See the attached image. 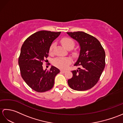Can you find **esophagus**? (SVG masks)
Wrapping results in <instances>:
<instances>
[{"label":"esophagus","mask_w":123,"mask_h":123,"mask_svg":"<svg viewBox=\"0 0 123 123\" xmlns=\"http://www.w3.org/2000/svg\"><path fill=\"white\" fill-rule=\"evenodd\" d=\"M60 71H61V72H62V73H65L66 72V71H65V70H60Z\"/></svg>","instance_id":"1"}]
</instances>
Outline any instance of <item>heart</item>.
I'll list each match as a JSON object with an SVG mask.
<instances>
[{
  "mask_svg": "<svg viewBox=\"0 0 123 123\" xmlns=\"http://www.w3.org/2000/svg\"><path fill=\"white\" fill-rule=\"evenodd\" d=\"M61 42L62 46L67 49H72L74 45V41L71 38L65 37L62 38ZM54 44H52L49 48V52H52ZM71 60L69 57H56L53 60L54 66L62 69H65L71 63Z\"/></svg>",
  "mask_w": 123,
  "mask_h": 123,
  "instance_id": "heart-1",
  "label": "heart"
}]
</instances>
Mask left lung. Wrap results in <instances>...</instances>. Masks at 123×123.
I'll use <instances>...</instances> for the list:
<instances>
[{
    "instance_id": "left-lung-1",
    "label": "left lung",
    "mask_w": 123,
    "mask_h": 123,
    "mask_svg": "<svg viewBox=\"0 0 123 123\" xmlns=\"http://www.w3.org/2000/svg\"><path fill=\"white\" fill-rule=\"evenodd\" d=\"M71 38L78 42L80 52L73 70V76L68 80L69 87L77 91L90 89L100 78L105 67V52L99 41L85 32L78 31L67 32Z\"/></svg>"
}]
</instances>
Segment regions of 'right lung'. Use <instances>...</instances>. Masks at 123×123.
Listing matches in <instances>:
<instances>
[{
    "instance_id": "add662e5",
    "label": "right lung",
    "mask_w": 123,
    "mask_h": 123,
    "mask_svg": "<svg viewBox=\"0 0 123 123\" xmlns=\"http://www.w3.org/2000/svg\"><path fill=\"white\" fill-rule=\"evenodd\" d=\"M61 32L41 31L29 36L23 43L18 59L22 77L27 85L37 92H43L53 87L54 78L60 70L51 66L44 70L43 61L49 55V48Z\"/></svg>"
}]
</instances>
